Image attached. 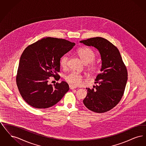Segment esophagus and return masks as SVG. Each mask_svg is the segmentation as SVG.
I'll use <instances>...</instances> for the list:
<instances>
[{
  "instance_id": "obj_1",
  "label": "esophagus",
  "mask_w": 146,
  "mask_h": 146,
  "mask_svg": "<svg viewBox=\"0 0 146 146\" xmlns=\"http://www.w3.org/2000/svg\"><path fill=\"white\" fill-rule=\"evenodd\" d=\"M69 86H70V89H71V90L74 89H76V86H73V85H71V84H70V85H69Z\"/></svg>"
}]
</instances>
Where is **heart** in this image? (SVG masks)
I'll return each mask as SVG.
<instances>
[{
	"label": "heart",
	"mask_w": 146,
	"mask_h": 146,
	"mask_svg": "<svg viewBox=\"0 0 146 146\" xmlns=\"http://www.w3.org/2000/svg\"><path fill=\"white\" fill-rule=\"evenodd\" d=\"M77 54L82 61L85 64H89V70L93 73H97L99 70V64L94 61L96 58L95 52L89 48L84 47L77 50ZM68 61V56L64 55L60 60V64L63 68L67 66ZM65 80L73 86H77L82 83L83 81V76L76 72H72L70 74L65 77Z\"/></svg>",
	"instance_id": "b5f03b06"
}]
</instances>
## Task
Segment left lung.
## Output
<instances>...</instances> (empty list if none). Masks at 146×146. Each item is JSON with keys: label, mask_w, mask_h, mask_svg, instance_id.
<instances>
[{"label": "left lung", "mask_w": 146, "mask_h": 146, "mask_svg": "<svg viewBox=\"0 0 146 146\" xmlns=\"http://www.w3.org/2000/svg\"><path fill=\"white\" fill-rule=\"evenodd\" d=\"M85 45L94 46L101 57V73L95 79L92 89L86 88L84 99L85 107L98 113L110 111L120 102L125 91L127 72L120 52L116 46L102 37H95L80 41Z\"/></svg>", "instance_id": "left-lung-1"}]
</instances>
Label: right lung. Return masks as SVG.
I'll list each match as a JSON object with an SVG mask.
<instances>
[{"label":"right lung","mask_w":146,"mask_h":146,"mask_svg":"<svg viewBox=\"0 0 146 146\" xmlns=\"http://www.w3.org/2000/svg\"><path fill=\"white\" fill-rule=\"evenodd\" d=\"M75 45L63 39L47 37L29 45L20 60L16 84L23 99L32 107L44 109L58 102L69 90L66 82L52 86L50 77L58 80L60 60Z\"/></svg>","instance_id":"right-lung-1"}]
</instances>
